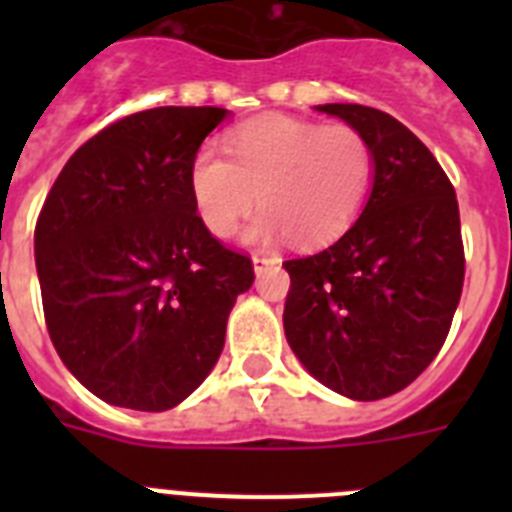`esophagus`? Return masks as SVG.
Masks as SVG:
<instances>
[{
    "label": "esophagus",
    "instance_id": "34e87169",
    "mask_svg": "<svg viewBox=\"0 0 512 512\" xmlns=\"http://www.w3.org/2000/svg\"><path fill=\"white\" fill-rule=\"evenodd\" d=\"M269 264H271L269 256H261V253H253V269H256V274H261V271H264Z\"/></svg>",
    "mask_w": 512,
    "mask_h": 512
}]
</instances>
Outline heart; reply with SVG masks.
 Returning a JSON list of instances; mask_svg holds the SVG:
<instances>
[{"mask_svg":"<svg viewBox=\"0 0 512 512\" xmlns=\"http://www.w3.org/2000/svg\"><path fill=\"white\" fill-rule=\"evenodd\" d=\"M225 148L230 161L202 148L189 169L194 207L217 238L233 235L261 197L266 212L248 228L251 241L289 233L305 246L325 243L354 223L374 182L372 143L351 125L266 115Z\"/></svg>","mask_w":512,"mask_h":512,"instance_id":"obj_1","label":"heart"}]
</instances>
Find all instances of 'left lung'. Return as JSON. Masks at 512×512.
Listing matches in <instances>:
<instances>
[{"mask_svg":"<svg viewBox=\"0 0 512 512\" xmlns=\"http://www.w3.org/2000/svg\"><path fill=\"white\" fill-rule=\"evenodd\" d=\"M364 133L374 187L323 251L284 261V333L312 377L351 400L405 390L436 359L464 287L454 184L423 140L364 104H320Z\"/></svg>","mask_w":512,"mask_h":512,"instance_id":"8db88e82","label":"left lung"}]
</instances>
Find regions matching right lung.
<instances>
[{"label": "right lung", "instance_id": "1", "mask_svg": "<svg viewBox=\"0 0 512 512\" xmlns=\"http://www.w3.org/2000/svg\"><path fill=\"white\" fill-rule=\"evenodd\" d=\"M223 107L120 117L66 161L35 223L48 336L99 400L161 413L220 359L253 261L207 230L189 189Z\"/></svg>", "mask_w": 512, "mask_h": 512}]
</instances>
